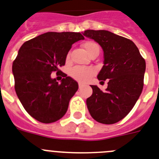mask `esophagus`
I'll return each instance as SVG.
<instances>
[{
    "label": "esophagus",
    "instance_id": "1",
    "mask_svg": "<svg viewBox=\"0 0 159 159\" xmlns=\"http://www.w3.org/2000/svg\"><path fill=\"white\" fill-rule=\"evenodd\" d=\"M78 86H79V89H81V88H82V87H83V84L79 83V84H78Z\"/></svg>",
    "mask_w": 159,
    "mask_h": 159
}]
</instances>
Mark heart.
I'll list each match as a JSON object with an SVG mask.
<instances>
[{"instance_id": "1", "label": "heart", "mask_w": 159, "mask_h": 159, "mask_svg": "<svg viewBox=\"0 0 159 159\" xmlns=\"http://www.w3.org/2000/svg\"><path fill=\"white\" fill-rule=\"evenodd\" d=\"M96 45L94 42H87L83 44L84 49L86 50L87 53L91 50L93 46ZM95 73V69L92 67H82V66H77L74 67L71 69L70 75L76 79L78 82H85L87 80L93 76Z\"/></svg>"}]
</instances>
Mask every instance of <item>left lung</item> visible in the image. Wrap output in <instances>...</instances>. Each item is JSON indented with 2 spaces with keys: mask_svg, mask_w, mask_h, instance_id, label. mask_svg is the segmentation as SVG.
<instances>
[{
  "mask_svg": "<svg viewBox=\"0 0 159 159\" xmlns=\"http://www.w3.org/2000/svg\"><path fill=\"white\" fill-rule=\"evenodd\" d=\"M84 36L99 43L104 51V65L98 79H109L102 91L91 86L86 105L91 117L103 124H113L124 118L142 92L145 61L132 41L106 30H86Z\"/></svg>",
  "mask_w": 159,
  "mask_h": 159,
  "instance_id": "8db88e82",
  "label": "left lung"
}]
</instances>
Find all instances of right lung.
<instances>
[{
    "label": "right lung",
    "instance_id": "1",
    "mask_svg": "<svg viewBox=\"0 0 159 159\" xmlns=\"http://www.w3.org/2000/svg\"><path fill=\"white\" fill-rule=\"evenodd\" d=\"M84 37L80 33L49 32L24 42L13 62L17 96L25 110L43 123H51L66 113L78 84L64 73L61 83L52 72L65 64L72 45Z\"/></svg>",
    "mask_w": 159,
    "mask_h": 159
}]
</instances>
